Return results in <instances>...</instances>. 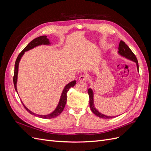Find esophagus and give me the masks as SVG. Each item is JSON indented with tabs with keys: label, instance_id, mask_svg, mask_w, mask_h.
<instances>
[{
	"label": "esophagus",
	"instance_id": "obj_1",
	"mask_svg": "<svg viewBox=\"0 0 151 151\" xmlns=\"http://www.w3.org/2000/svg\"><path fill=\"white\" fill-rule=\"evenodd\" d=\"M87 80V77L86 76H84V75H82L79 77V81H82V82H84V81H86Z\"/></svg>",
	"mask_w": 151,
	"mask_h": 151
}]
</instances>
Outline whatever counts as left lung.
Segmentation results:
<instances>
[{"label":"left lung","instance_id":"8db88e82","mask_svg":"<svg viewBox=\"0 0 151 151\" xmlns=\"http://www.w3.org/2000/svg\"><path fill=\"white\" fill-rule=\"evenodd\" d=\"M118 53H119L121 56L125 57L126 58L129 59L130 60L133 61L136 63L137 65V70H139V65H138V61L134 53L132 52V50L130 49V48L127 46V45L125 44V43L123 42V41L121 40L120 42L119 43V47H118ZM88 94L89 96V104H90V108L91 109V111H93L94 114H95L96 115L99 116V118H115V116H106L104 115V114H102L100 113L99 111H98V109L96 108H95L94 107V94H93V91L92 89L89 88L88 91Z\"/></svg>","mask_w":151,"mask_h":151}]
</instances>
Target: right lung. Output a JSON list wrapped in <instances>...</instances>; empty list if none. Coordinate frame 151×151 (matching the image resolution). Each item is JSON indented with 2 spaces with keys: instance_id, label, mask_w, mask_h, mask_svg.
I'll list each match as a JSON object with an SVG mask.
<instances>
[{
  "instance_id": "add662e5",
  "label": "right lung",
  "mask_w": 151,
  "mask_h": 151,
  "mask_svg": "<svg viewBox=\"0 0 151 151\" xmlns=\"http://www.w3.org/2000/svg\"><path fill=\"white\" fill-rule=\"evenodd\" d=\"M50 45V42L49 40L47 38V36H39V37L36 38L35 39H34L33 40H32L31 42L27 45V46L24 48V50H22V51L19 54V55H18L16 62H15V67H14V77H13V82H14V88L15 90L16 91V92L17 93V74H18V68H19V63L21 60V58L22 57V55L24 54L25 52L26 51H28V50L33 48L39 46V45ZM76 83V81H73L70 83H68V84H67L64 89H63L62 94H61V96H60V101L58 102V104L57 105V108H55V110L50 114H48V115H38V114H36L33 112H32L31 111H30L29 109L26 108L25 106V105L23 104L22 101V104H23L24 107L25 108V109H26L27 111H28L30 114L33 115H35L36 116H38L40 118H44V119H50V118H53L56 117L57 116H58L62 112V111L63 110V109L65 108V104L67 102V92L69 90V89L72 87H74L75 86Z\"/></svg>"
}]
</instances>
